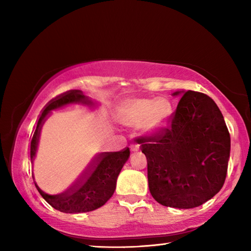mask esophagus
I'll return each mask as SVG.
<instances>
[{
  "instance_id": "34e87169",
  "label": "esophagus",
  "mask_w": 251,
  "mask_h": 251,
  "mask_svg": "<svg viewBox=\"0 0 251 251\" xmlns=\"http://www.w3.org/2000/svg\"><path fill=\"white\" fill-rule=\"evenodd\" d=\"M130 151H133V152L138 151H139V147H138V145H131V146H130Z\"/></svg>"
}]
</instances>
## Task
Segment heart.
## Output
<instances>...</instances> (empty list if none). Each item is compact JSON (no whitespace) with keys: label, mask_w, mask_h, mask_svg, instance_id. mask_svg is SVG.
<instances>
[{"label":"heart","mask_w":251,"mask_h":251,"mask_svg":"<svg viewBox=\"0 0 251 251\" xmlns=\"http://www.w3.org/2000/svg\"><path fill=\"white\" fill-rule=\"evenodd\" d=\"M173 114L167 100L133 99L117 109V121L125 126L142 125L147 135H155L167 126Z\"/></svg>","instance_id":"obj_1"}]
</instances>
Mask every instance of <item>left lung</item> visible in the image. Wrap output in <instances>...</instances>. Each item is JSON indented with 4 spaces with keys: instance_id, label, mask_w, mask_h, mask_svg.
I'll list each match as a JSON object with an SVG mask.
<instances>
[{
    "instance_id": "8db88e82",
    "label": "left lung",
    "mask_w": 251,
    "mask_h": 251,
    "mask_svg": "<svg viewBox=\"0 0 251 251\" xmlns=\"http://www.w3.org/2000/svg\"><path fill=\"white\" fill-rule=\"evenodd\" d=\"M182 96L171 125L138 138L147 158L148 187L163 206L189 209L223 188L230 156V135L218 106L209 96L178 91Z\"/></svg>"
}]
</instances>
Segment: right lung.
I'll use <instances>...</instances> for the list:
<instances>
[{"mask_svg":"<svg viewBox=\"0 0 251 251\" xmlns=\"http://www.w3.org/2000/svg\"><path fill=\"white\" fill-rule=\"evenodd\" d=\"M84 105L88 107H97L100 104L84 95L79 90L69 91L57 96L50 101L45 109L42 112L34 131L29 156L33 163L35 159L37 147H39L40 135L42 127L53 110L61 109L70 105ZM129 148L127 147L122 151H105L100 152L92 161L82 175L75 180L69 188L63 193L50 195L43 192L35 181V187L41 196L56 210L66 214H78L95 210L105 205V202L113 196L116 189L117 177L120 175L123 166L129 158ZM34 179V176H33Z\"/></svg>","mask_w":251,"mask_h":251,"instance_id":"add662e5","label":"right lung"}]
</instances>
